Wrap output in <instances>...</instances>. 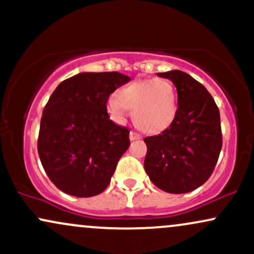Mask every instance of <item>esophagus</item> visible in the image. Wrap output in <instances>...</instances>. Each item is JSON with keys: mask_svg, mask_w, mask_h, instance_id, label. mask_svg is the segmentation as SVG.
Returning a JSON list of instances; mask_svg holds the SVG:
<instances>
[{"mask_svg": "<svg viewBox=\"0 0 254 254\" xmlns=\"http://www.w3.org/2000/svg\"><path fill=\"white\" fill-rule=\"evenodd\" d=\"M130 139L131 141H135V139H141V135L137 133L136 131H130Z\"/></svg>", "mask_w": 254, "mask_h": 254, "instance_id": "obj_1", "label": "esophagus"}]
</instances>
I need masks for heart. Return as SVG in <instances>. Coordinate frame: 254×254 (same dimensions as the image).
Masks as SVG:
<instances>
[{"label":"heart","mask_w":254,"mask_h":254,"mask_svg":"<svg viewBox=\"0 0 254 254\" xmlns=\"http://www.w3.org/2000/svg\"><path fill=\"white\" fill-rule=\"evenodd\" d=\"M125 109L132 111L133 123L148 133H159L173 123L177 116V92L167 78L138 80L116 93L107 104L110 115L122 119Z\"/></svg>","instance_id":"1"}]
</instances>
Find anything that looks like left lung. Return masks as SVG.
Masks as SVG:
<instances>
[{
	"label": "left lung",
	"mask_w": 254,
	"mask_h": 254,
	"mask_svg": "<svg viewBox=\"0 0 254 254\" xmlns=\"http://www.w3.org/2000/svg\"><path fill=\"white\" fill-rule=\"evenodd\" d=\"M178 92L177 116L167 129L145 137L144 170L168 193L196 190L210 178L222 148L220 111L202 83L186 72H157Z\"/></svg>",
	"instance_id": "obj_1"
}]
</instances>
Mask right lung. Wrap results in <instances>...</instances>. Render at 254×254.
<instances>
[{"label":"right lung","instance_id":"right-lung-1","mask_svg":"<svg viewBox=\"0 0 254 254\" xmlns=\"http://www.w3.org/2000/svg\"><path fill=\"white\" fill-rule=\"evenodd\" d=\"M129 81L117 71L81 72L51 94L40 121L38 154L61 191L93 197L109 186L130 145V131L111 121L107 100Z\"/></svg>","mask_w":254,"mask_h":254}]
</instances>
